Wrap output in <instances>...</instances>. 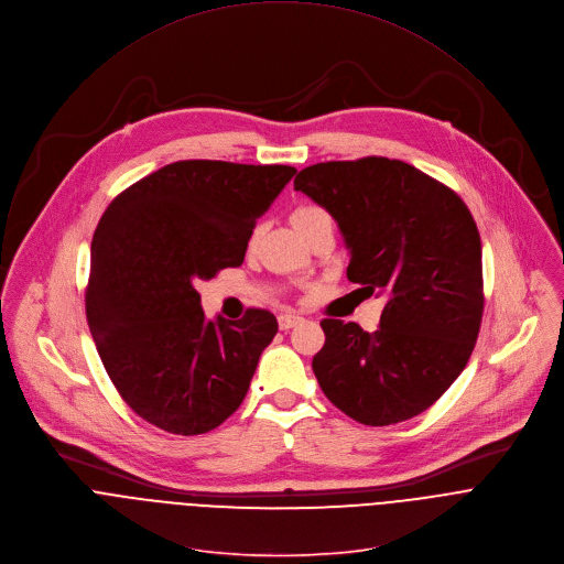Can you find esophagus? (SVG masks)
Instances as JSON below:
<instances>
[{
    "instance_id": "esophagus-1",
    "label": "esophagus",
    "mask_w": 564,
    "mask_h": 564,
    "mask_svg": "<svg viewBox=\"0 0 564 564\" xmlns=\"http://www.w3.org/2000/svg\"><path fill=\"white\" fill-rule=\"evenodd\" d=\"M299 323H303V318H301L299 314H281V316H279V327H281V329H292V327H296Z\"/></svg>"
}]
</instances>
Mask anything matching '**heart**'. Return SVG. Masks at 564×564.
I'll return each instance as SVG.
<instances>
[{
    "label": "heart",
    "instance_id": "b5f03b06",
    "mask_svg": "<svg viewBox=\"0 0 564 564\" xmlns=\"http://www.w3.org/2000/svg\"><path fill=\"white\" fill-rule=\"evenodd\" d=\"M292 226L299 230V235L307 237L312 235L314 230L318 228H334V221H332V215L321 208V206H312V204H305V206H299L294 208L292 213Z\"/></svg>",
    "mask_w": 564,
    "mask_h": 564
}]
</instances>
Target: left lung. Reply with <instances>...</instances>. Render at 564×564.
<instances>
[{
	"mask_svg": "<svg viewBox=\"0 0 564 564\" xmlns=\"http://www.w3.org/2000/svg\"><path fill=\"white\" fill-rule=\"evenodd\" d=\"M294 191L323 206L349 248L347 279L386 294L381 327L323 318L312 360L323 394L369 427L432 408L465 369L482 321V248L465 202L388 156L303 167Z\"/></svg>",
	"mask_w": 564,
	"mask_h": 564,
	"instance_id": "1",
	"label": "left lung"
}]
</instances>
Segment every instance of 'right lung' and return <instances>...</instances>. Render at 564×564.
<instances>
[{
    "label": "right lung",
    "mask_w": 564,
    "mask_h": 564,
    "mask_svg": "<svg viewBox=\"0 0 564 564\" xmlns=\"http://www.w3.org/2000/svg\"><path fill=\"white\" fill-rule=\"evenodd\" d=\"M294 172L174 161L106 208L90 246L86 318L112 386L150 425L197 436L243 403L279 323L259 307L206 321L195 285L243 263L257 219Z\"/></svg>",
    "instance_id": "obj_1"
}]
</instances>
